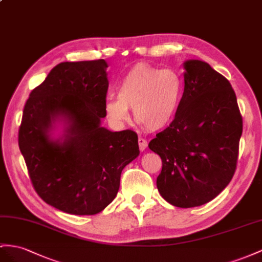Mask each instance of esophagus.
Instances as JSON below:
<instances>
[{"instance_id":"1","label":"esophagus","mask_w":262,"mask_h":262,"mask_svg":"<svg viewBox=\"0 0 262 262\" xmlns=\"http://www.w3.org/2000/svg\"><path fill=\"white\" fill-rule=\"evenodd\" d=\"M138 145H139V149L143 151V150H145L147 148V146H148V143H147L146 139L139 137L138 138Z\"/></svg>"}]
</instances>
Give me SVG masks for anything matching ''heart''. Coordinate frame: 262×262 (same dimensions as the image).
<instances>
[{
  "instance_id": "1",
  "label": "heart",
  "mask_w": 262,
  "mask_h": 262,
  "mask_svg": "<svg viewBox=\"0 0 262 262\" xmlns=\"http://www.w3.org/2000/svg\"><path fill=\"white\" fill-rule=\"evenodd\" d=\"M184 78L175 70L146 63L134 65L118 85V95L107 98L105 110L113 123L122 124L134 108L136 122L148 130L166 128L182 105Z\"/></svg>"
}]
</instances>
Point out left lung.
Instances as JSON below:
<instances>
[{
	"label": "left lung",
	"mask_w": 262,
	"mask_h": 262,
	"mask_svg": "<svg viewBox=\"0 0 262 262\" xmlns=\"http://www.w3.org/2000/svg\"><path fill=\"white\" fill-rule=\"evenodd\" d=\"M182 105L170 125L149 142L162 158L160 195L179 208L216 198L237 168L243 117L231 84L203 61L184 63Z\"/></svg>",
	"instance_id": "8db88e82"
}]
</instances>
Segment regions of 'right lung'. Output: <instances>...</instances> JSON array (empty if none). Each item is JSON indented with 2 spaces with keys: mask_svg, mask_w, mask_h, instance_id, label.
Wrapping results in <instances>:
<instances>
[{
  "mask_svg": "<svg viewBox=\"0 0 262 262\" xmlns=\"http://www.w3.org/2000/svg\"><path fill=\"white\" fill-rule=\"evenodd\" d=\"M105 59L64 62L30 94L18 147L33 187L46 204L71 214H95L116 197L124 167L139 155L138 137L100 126L108 90ZM67 120L64 140L52 141L51 123Z\"/></svg>",
  "mask_w": 262,
  "mask_h": 262,
  "instance_id": "right-lung-1",
  "label": "right lung"
}]
</instances>
